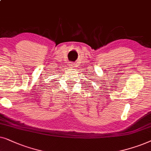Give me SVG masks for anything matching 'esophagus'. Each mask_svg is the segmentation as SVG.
Listing matches in <instances>:
<instances>
[{"label":"esophagus","mask_w":151,"mask_h":151,"mask_svg":"<svg viewBox=\"0 0 151 151\" xmlns=\"http://www.w3.org/2000/svg\"><path fill=\"white\" fill-rule=\"evenodd\" d=\"M70 68H74V67H75V64H74V63H71V64H70Z\"/></svg>","instance_id":"esophagus-1"}]
</instances>
